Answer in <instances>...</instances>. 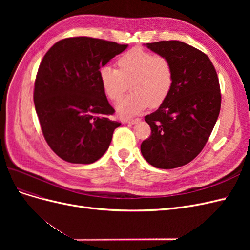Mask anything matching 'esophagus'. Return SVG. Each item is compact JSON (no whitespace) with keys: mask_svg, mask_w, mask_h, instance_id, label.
<instances>
[{"mask_svg":"<svg viewBox=\"0 0 250 250\" xmlns=\"http://www.w3.org/2000/svg\"><path fill=\"white\" fill-rule=\"evenodd\" d=\"M138 122H140V119H131V120L124 121V123H129V124H137Z\"/></svg>","mask_w":250,"mask_h":250,"instance_id":"esophagus-1","label":"esophagus"}]
</instances>
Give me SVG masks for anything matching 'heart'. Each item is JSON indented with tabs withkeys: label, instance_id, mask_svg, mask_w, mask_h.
Wrapping results in <instances>:
<instances>
[{
	"label": "heart",
	"instance_id": "obj_1",
	"mask_svg": "<svg viewBox=\"0 0 250 250\" xmlns=\"http://www.w3.org/2000/svg\"><path fill=\"white\" fill-rule=\"evenodd\" d=\"M118 66L119 69L111 64L101 66L99 80L105 96L112 101H118L130 83L131 93L116 106L119 117L131 118L148 106H160L167 99L174 73L166 56L134 48L118 59Z\"/></svg>",
	"mask_w": 250,
	"mask_h": 250
}]
</instances>
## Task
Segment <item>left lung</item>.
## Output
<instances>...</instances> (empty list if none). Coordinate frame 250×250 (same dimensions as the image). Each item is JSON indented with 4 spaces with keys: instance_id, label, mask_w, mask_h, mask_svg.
I'll list each match as a JSON object with an SVG mask.
<instances>
[{
    "instance_id": "1",
    "label": "left lung",
    "mask_w": 250,
    "mask_h": 250,
    "mask_svg": "<svg viewBox=\"0 0 250 250\" xmlns=\"http://www.w3.org/2000/svg\"><path fill=\"white\" fill-rule=\"evenodd\" d=\"M145 46L170 60L174 80L167 99L145 117L151 135L141 152L155 168H178L201 152L214 129L221 107L219 79L209 58L190 44L163 41Z\"/></svg>"
}]
</instances>
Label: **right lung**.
Wrapping results in <instances>:
<instances>
[{"instance_id":"1","label":"right lung","mask_w":250,"mask_h":250,"mask_svg":"<svg viewBox=\"0 0 250 250\" xmlns=\"http://www.w3.org/2000/svg\"><path fill=\"white\" fill-rule=\"evenodd\" d=\"M128 44L79 36L57 42L37 71L33 99L48 145L63 161L92 164L106 152L121 123L99 80L100 67Z\"/></svg>"}]
</instances>
